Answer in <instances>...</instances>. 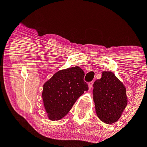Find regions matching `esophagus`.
<instances>
[{
	"label": "esophagus",
	"instance_id": "34e87169",
	"mask_svg": "<svg viewBox=\"0 0 147 147\" xmlns=\"http://www.w3.org/2000/svg\"><path fill=\"white\" fill-rule=\"evenodd\" d=\"M92 82H90L89 83V84H88V88H89V90H90L91 89V88H92Z\"/></svg>",
	"mask_w": 147,
	"mask_h": 147
}]
</instances>
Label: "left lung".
I'll use <instances>...</instances> for the list:
<instances>
[{"label": "left lung", "instance_id": "obj_1", "mask_svg": "<svg viewBox=\"0 0 147 147\" xmlns=\"http://www.w3.org/2000/svg\"><path fill=\"white\" fill-rule=\"evenodd\" d=\"M93 99L98 118L106 124L117 122L127 104L126 90L112 72H104L93 84Z\"/></svg>", "mask_w": 147, "mask_h": 147}]
</instances>
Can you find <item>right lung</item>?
Segmentation results:
<instances>
[{"instance_id":"right-lung-1","label":"right lung","mask_w":147,"mask_h":147,"mask_svg":"<svg viewBox=\"0 0 147 147\" xmlns=\"http://www.w3.org/2000/svg\"><path fill=\"white\" fill-rule=\"evenodd\" d=\"M84 73L78 66L61 70L44 83L42 98L47 116L57 121L67 114L88 85L84 82Z\"/></svg>"}]
</instances>
